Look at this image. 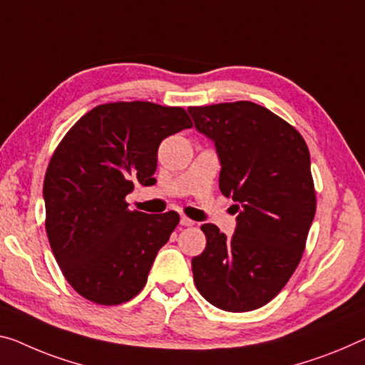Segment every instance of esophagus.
Masks as SVG:
<instances>
[{
    "label": "esophagus",
    "mask_w": 365,
    "mask_h": 365,
    "mask_svg": "<svg viewBox=\"0 0 365 365\" xmlns=\"http://www.w3.org/2000/svg\"><path fill=\"white\" fill-rule=\"evenodd\" d=\"M179 223H181L182 227H192L195 222H194V220H190V218H187V217H184V215H182V217H181V220H179Z\"/></svg>",
    "instance_id": "34e87169"
}]
</instances>
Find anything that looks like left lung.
Here are the masks:
<instances>
[{"mask_svg":"<svg viewBox=\"0 0 365 365\" xmlns=\"http://www.w3.org/2000/svg\"><path fill=\"white\" fill-rule=\"evenodd\" d=\"M187 110L215 143L218 186L238 212L228 238L212 223L200 227L207 245L192 257L195 287L220 310H256L284 289L304 255L317 212L310 151L292 125L250 101Z\"/></svg>","mask_w":365,"mask_h":365,"instance_id":"1","label":"left lung"}]
</instances>
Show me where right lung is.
Here are the masks:
<instances>
[{
    "mask_svg": "<svg viewBox=\"0 0 365 365\" xmlns=\"http://www.w3.org/2000/svg\"><path fill=\"white\" fill-rule=\"evenodd\" d=\"M190 127L182 108L101 104L53 151L43 179L47 237L65 279L86 300L119 305L145 287L179 215L132 212L125 195L135 182L155 184L160 143Z\"/></svg>",
    "mask_w": 365,
    "mask_h": 365,
    "instance_id": "1",
    "label": "right lung"
}]
</instances>
